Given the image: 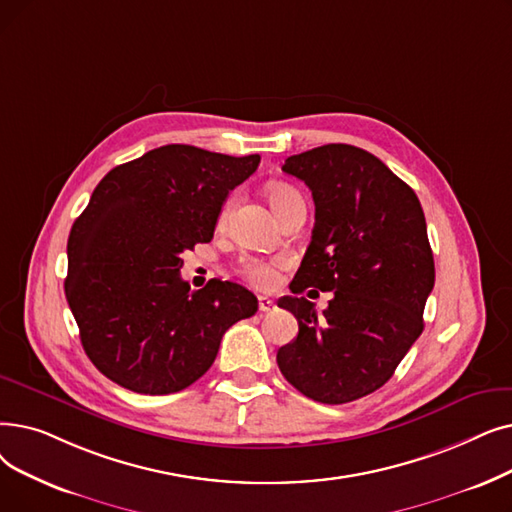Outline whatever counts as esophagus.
<instances>
[{
  "label": "esophagus",
  "instance_id": "esophagus-1",
  "mask_svg": "<svg viewBox=\"0 0 512 512\" xmlns=\"http://www.w3.org/2000/svg\"><path fill=\"white\" fill-rule=\"evenodd\" d=\"M257 303H259L261 314H268V311H272L276 307V303L270 297H257Z\"/></svg>",
  "mask_w": 512,
  "mask_h": 512
}]
</instances>
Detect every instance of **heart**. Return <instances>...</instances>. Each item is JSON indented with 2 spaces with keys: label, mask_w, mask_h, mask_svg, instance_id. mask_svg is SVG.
I'll return each mask as SVG.
<instances>
[{
  "label": "heart",
  "mask_w": 512,
  "mask_h": 512,
  "mask_svg": "<svg viewBox=\"0 0 512 512\" xmlns=\"http://www.w3.org/2000/svg\"><path fill=\"white\" fill-rule=\"evenodd\" d=\"M299 192L293 186L274 184L268 188V201L274 211L280 215L288 205L297 201ZM234 207V196H230L219 211V224H226ZM278 261H263V259H242L240 261V274L244 280H249L257 288H272L278 278Z\"/></svg>",
  "instance_id": "obj_1"
}]
</instances>
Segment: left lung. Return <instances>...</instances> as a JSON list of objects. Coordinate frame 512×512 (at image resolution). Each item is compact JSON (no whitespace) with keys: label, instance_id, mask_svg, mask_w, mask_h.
I'll return each mask as SVG.
<instances>
[{"label":"left lung","instance_id":"obj_1","mask_svg":"<svg viewBox=\"0 0 512 512\" xmlns=\"http://www.w3.org/2000/svg\"><path fill=\"white\" fill-rule=\"evenodd\" d=\"M282 171L311 190L316 224L293 297L278 301L299 335L276 362L314 402L347 404L383 387L425 326L435 284L425 213L381 159L349 144L293 154ZM309 285L336 293L320 317L300 297Z\"/></svg>","mask_w":512,"mask_h":512}]
</instances>
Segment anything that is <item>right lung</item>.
I'll return each mask as SVG.
<instances>
[{"label": "right lung", "instance_id": "1", "mask_svg": "<svg viewBox=\"0 0 512 512\" xmlns=\"http://www.w3.org/2000/svg\"><path fill=\"white\" fill-rule=\"evenodd\" d=\"M259 161L167 144L102 177L69 234L64 293L106 379L144 395L182 391L211 368L224 332L255 314L244 286L190 291L180 268Z\"/></svg>", "mask_w": 512, "mask_h": 512}]
</instances>
